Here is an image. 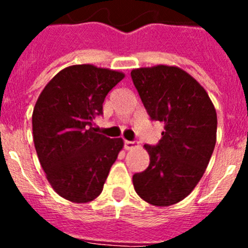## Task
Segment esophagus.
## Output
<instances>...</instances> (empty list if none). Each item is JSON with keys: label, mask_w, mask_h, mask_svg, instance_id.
<instances>
[{"label": "esophagus", "mask_w": 248, "mask_h": 248, "mask_svg": "<svg viewBox=\"0 0 248 248\" xmlns=\"http://www.w3.org/2000/svg\"><path fill=\"white\" fill-rule=\"evenodd\" d=\"M135 146V144L133 143V141H128V140H125L124 141V149L125 150H130V149H133Z\"/></svg>", "instance_id": "obj_1"}]
</instances>
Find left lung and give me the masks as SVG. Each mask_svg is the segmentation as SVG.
<instances>
[{
	"mask_svg": "<svg viewBox=\"0 0 248 248\" xmlns=\"http://www.w3.org/2000/svg\"><path fill=\"white\" fill-rule=\"evenodd\" d=\"M131 79L151 119L164 123L156 146L144 145L150 163L133 176L140 198L171 206L201 180L216 144L217 115L202 85L176 65L135 68Z\"/></svg>",
	"mask_w": 248,
	"mask_h": 248,
	"instance_id": "8db88e82",
	"label": "left lung"
}]
</instances>
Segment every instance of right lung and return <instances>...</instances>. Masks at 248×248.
<instances>
[{"label": "right lung", "instance_id": "right-lung-1", "mask_svg": "<svg viewBox=\"0 0 248 248\" xmlns=\"http://www.w3.org/2000/svg\"><path fill=\"white\" fill-rule=\"evenodd\" d=\"M124 77L93 64L69 65L39 94L32 114L34 148L48 183L65 200L84 203L102 194L124 141L98 134L92 124Z\"/></svg>", "mask_w": 248, "mask_h": 248}]
</instances>
